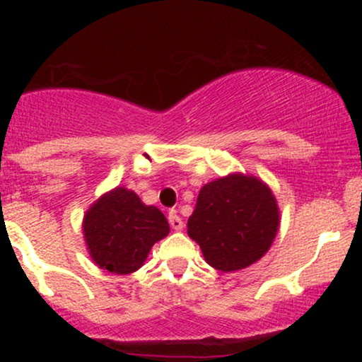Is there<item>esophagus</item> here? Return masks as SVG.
I'll return each mask as SVG.
<instances>
[{"mask_svg":"<svg viewBox=\"0 0 362 362\" xmlns=\"http://www.w3.org/2000/svg\"><path fill=\"white\" fill-rule=\"evenodd\" d=\"M168 223H170V226L177 231L184 228V221H182V218L175 213V211H170L168 213Z\"/></svg>","mask_w":362,"mask_h":362,"instance_id":"obj_1","label":"esophagus"}]
</instances>
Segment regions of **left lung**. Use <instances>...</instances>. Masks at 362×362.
Listing matches in <instances>:
<instances>
[{
	"instance_id": "left-lung-1",
	"label": "left lung",
	"mask_w": 362,
	"mask_h": 362,
	"mask_svg": "<svg viewBox=\"0 0 362 362\" xmlns=\"http://www.w3.org/2000/svg\"><path fill=\"white\" fill-rule=\"evenodd\" d=\"M277 228L279 211L269 187L236 173L202 187L187 233L211 267L231 272L262 259Z\"/></svg>"
}]
</instances>
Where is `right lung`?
<instances>
[{"label": "right lung", "mask_w": 362, "mask_h": 362, "mask_svg": "<svg viewBox=\"0 0 362 362\" xmlns=\"http://www.w3.org/2000/svg\"><path fill=\"white\" fill-rule=\"evenodd\" d=\"M83 231L97 265L114 274H129L143 265L170 226L160 209L144 206L134 192L117 187L90 207Z\"/></svg>", "instance_id": "obj_1"}]
</instances>
